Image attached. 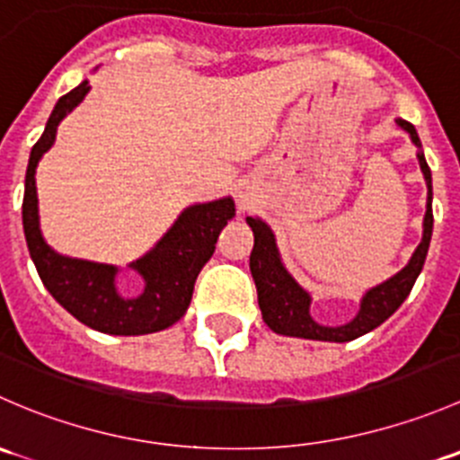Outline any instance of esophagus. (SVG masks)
I'll use <instances>...</instances> for the list:
<instances>
[{"mask_svg":"<svg viewBox=\"0 0 460 460\" xmlns=\"http://www.w3.org/2000/svg\"><path fill=\"white\" fill-rule=\"evenodd\" d=\"M247 204H249V198L247 196H240V207H247Z\"/></svg>","mask_w":460,"mask_h":460,"instance_id":"1","label":"esophagus"}]
</instances>
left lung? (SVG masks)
<instances>
[{
  "mask_svg": "<svg viewBox=\"0 0 460 460\" xmlns=\"http://www.w3.org/2000/svg\"><path fill=\"white\" fill-rule=\"evenodd\" d=\"M398 127L410 136L411 144L419 148L416 157H419L420 171H423L425 184H428V207H425L423 217V240L411 253L410 262L387 278L380 285L372 287L367 294L360 300V309L354 320L338 327H327L320 324L312 318L309 307H312V294L298 285L294 276L287 271L285 262H282L280 252H278L276 235H273L271 226L260 217H247V225L253 231V252L249 256V269H252L253 282L258 289V305L262 312V320L271 332L280 333V336H294V338H307V341H324V342H349L356 338L365 336L372 329L383 324L385 320L392 316L405 298L410 296L411 287H414L416 278L423 271L425 258H428L431 229H434V216H431V171L425 162L423 148L416 128L405 119H396Z\"/></svg>",
  "mask_w": 460,
  "mask_h": 460,
  "instance_id": "obj_1",
  "label": "left lung"
}]
</instances>
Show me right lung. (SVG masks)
Here are the masks:
<instances>
[{
    "instance_id": "1",
    "label": "right lung",
    "mask_w": 460,
    "mask_h": 460,
    "mask_svg": "<svg viewBox=\"0 0 460 460\" xmlns=\"http://www.w3.org/2000/svg\"><path fill=\"white\" fill-rule=\"evenodd\" d=\"M88 91L91 86L84 80L59 97L44 133L32 146L22 204L26 244L49 294L86 327L113 336L162 332L187 314L198 273L216 252L220 231L235 216V202L226 196L184 208L155 247L128 264L144 280L142 294L137 296H124L118 289L119 269L115 264L68 258L49 247L40 229L35 171L41 155L53 146L59 122L84 100Z\"/></svg>"
}]
</instances>
